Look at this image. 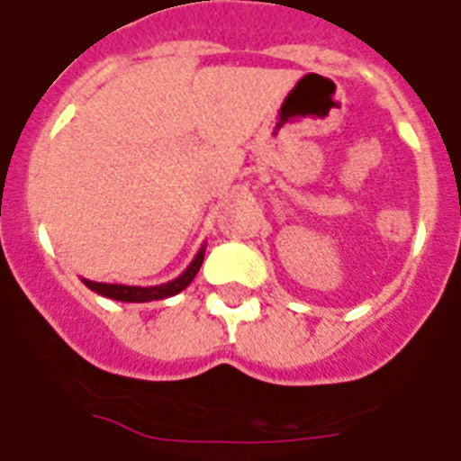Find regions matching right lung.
Segmentation results:
<instances>
[{
	"label": "right lung",
	"instance_id": "1",
	"mask_svg": "<svg viewBox=\"0 0 461 461\" xmlns=\"http://www.w3.org/2000/svg\"><path fill=\"white\" fill-rule=\"evenodd\" d=\"M203 258H205V244H203L198 254L194 256V260L189 263L185 272L175 279L166 281V284H157V286H124V284H104V281H92L83 279L85 286L89 291L99 293V295L110 297V300H120V303H152V300H166V297L177 295L180 291H185L189 286L194 276L198 275L203 266Z\"/></svg>",
	"mask_w": 461,
	"mask_h": 461
}]
</instances>
